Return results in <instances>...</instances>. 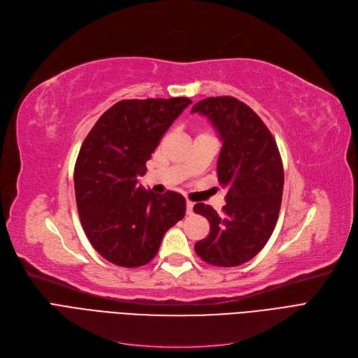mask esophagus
<instances>
[{
    "instance_id": "34e87169",
    "label": "esophagus",
    "mask_w": 358,
    "mask_h": 358,
    "mask_svg": "<svg viewBox=\"0 0 358 358\" xmlns=\"http://www.w3.org/2000/svg\"><path fill=\"white\" fill-rule=\"evenodd\" d=\"M192 213H194V203L187 201V215H192Z\"/></svg>"
}]
</instances>
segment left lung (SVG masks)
<instances>
[{
  "mask_svg": "<svg viewBox=\"0 0 358 358\" xmlns=\"http://www.w3.org/2000/svg\"><path fill=\"white\" fill-rule=\"evenodd\" d=\"M191 113L206 115L219 133L217 178L227 189L222 213L203 203L194 206L210 224L195 252L210 265L238 266L264 249L277 224L285 185L278 146L255 110L236 97H207Z\"/></svg>",
  "mask_w": 358,
  "mask_h": 358,
  "instance_id": "8db88e82",
  "label": "left lung"
}]
</instances>
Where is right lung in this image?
<instances>
[{
  "instance_id": "obj_1",
  "label": "right lung",
  "mask_w": 358,
  "mask_h": 358,
  "mask_svg": "<svg viewBox=\"0 0 358 358\" xmlns=\"http://www.w3.org/2000/svg\"><path fill=\"white\" fill-rule=\"evenodd\" d=\"M192 103L188 97L130 99L110 106L84 139L73 170L83 229L110 264L138 268L155 257L167 229L185 216L187 203L138 185L163 134Z\"/></svg>"
}]
</instances>
